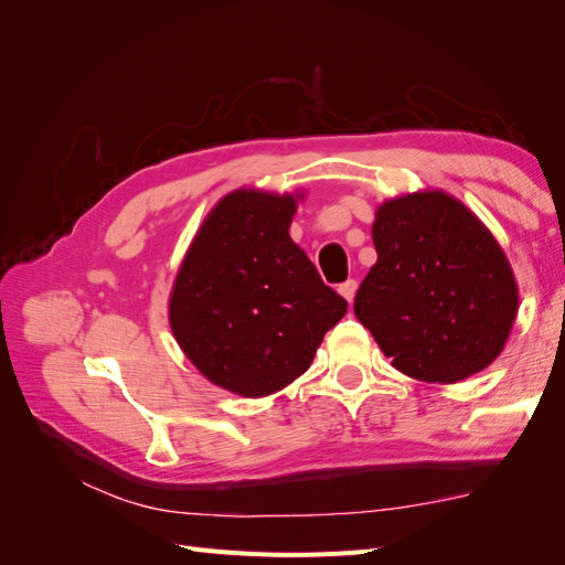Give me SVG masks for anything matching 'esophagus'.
Listing matches in <instances>:
<instances>
[{
	"label": "esophagus",
	"instance_id": "1",
	"mask_svg": "<svg viewBox=\"0 0 565 565\" xmlns=\"http://www.w3.org/2000/svg\"><path fill=\"white\" fill-rule=\"evenodd\" d=\"M355 289H358V282H355V280H347V282L339 285V295L351 303L353 297H355Z\"/></svg>",
	"mask_w": 565,
	"mask_h": 565
}]
</instances>
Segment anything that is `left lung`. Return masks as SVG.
<instances>
[{
    "instance_id": "8db88e82",
    "label": "left lung",
    "mask_w": 565,
    "mask_h": 565,
    "mask_svg": "<svg viewBox=\"0 0 565 565\" xmlns=\"http://www.w3.org/2000/svg\"><path fill=\"white\" fill-rule=\"evenodd\" d=\"M372 241L377 264L358 287L353 311L393 367L455 384L502 353L519 287L471 210L443 191L393 198L374 216Z\"/></svg>"
}]
</instances>
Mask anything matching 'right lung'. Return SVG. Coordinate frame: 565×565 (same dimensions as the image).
<instances>
[{
  "label": "right lung",
  "mask_w": 565,
  "mask_h": 565,
  "mask_svg": "<svg viewBox=\"0 0 565 565\" xmlns=\"http://www.w3.org/2000/svg\"><path fill=\"white\" fill-rule=\"evenodd\" d=\"M295 195L241 188L216 202L188 247L169 324L204 377L262 398L311 367L347 299L289 237Z\"/></svg>",
  "instance_id": "add662e5"
}]
</instances>
